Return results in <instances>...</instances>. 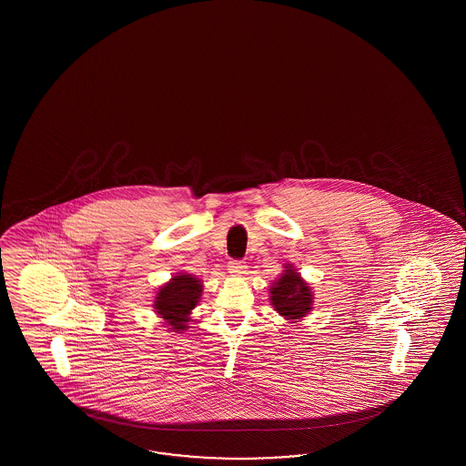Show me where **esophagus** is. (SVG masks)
I'll return each instance as SVG.
<instances>
[{
    "instance_id": "obj_1",
    "label": "esophagus",
    "mask_w": 466,
    "mask_h": 466,
    "mask_svg": "<svg viewBox=\"0 0 466 466\" xmlns=\"http://www.w3.org/2000/svg\"><path fill=\"white\" fill-rule=\"evenodd\" d=\"M228 273L234 277H242L248 273V267L244 261H228Z\"/></svg>"
}]
</instances>
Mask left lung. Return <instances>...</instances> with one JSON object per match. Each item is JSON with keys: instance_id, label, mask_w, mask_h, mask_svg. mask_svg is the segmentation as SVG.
I'll return each mask as SVG.
<instances>
[{"instance_id": "left-lung-1", "label": "left lung", "mask_w": 466, "mask_h": 466, "mask_svg": "<svg viewBox=\"0 0 466 466\" xmlns=\"http://www.w3.org/2000/svg\"><path fill=\"white\" fill-rule=\"evenodd\" d=\"M283 268L279 280L269 287V302L283 319L299 323L312 310L314 294L292 263H285Z\"/></svg>"}]
</instances>
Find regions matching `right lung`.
<instances>
[{"instance_id":"obj_1","label":"right lung","mask_w":466,"mask_h":466,"mask_svg":"<svg viewBox=\"0 0 466 466\" xmlns=\"http://www.w3.org/2000/svg\"><path fill=\"white\" fill-rule=\"evenodd\" d=\"M203 294V280L189 273H176L169 282L157 290L154 309L158 318L164 319L169 331L183 333L189 328L191 312L199 304Z\"/></svg>"}]
</instances>
